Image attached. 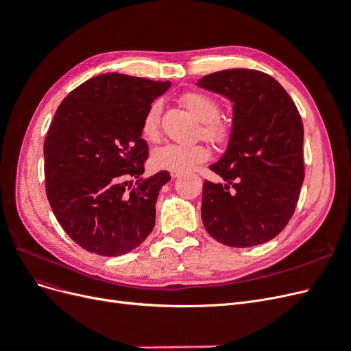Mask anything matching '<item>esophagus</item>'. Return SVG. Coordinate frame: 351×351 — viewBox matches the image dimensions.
Masks as SVG:
<instances>
[{
    "instance_id": "1",
    "label": "esophagus",
    "mask_w": 351,
    "mask_h": 351,
    "mask_svg": "<svg viewBox=\"0 0 351 351\" xmlns=\"http://www.w3.org/2000/svg\"><path fill=\"white\" fill-rule=\"evenodd\" d=\"M177 177H180V173H177V171H171V178H177Z\"/></svg>"
}]
</instances>
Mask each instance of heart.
<instances>
[{
  "instance_id": "1",
  "label": "heart",
  "mask_w": 351,
  "mask_h": 351,
  "mask_svg": "<svg viewBox=\"0 0 351 351\" xmlns=\"http://www.w3.org/2000/svg\"><path fill=\"white\" fill-rule=\"evenodd\" d=\"M180 101L195 114L197 120L202 121L200 133L206 141L217 145L227 142L230 136V129L224 121L218 119L221 112V105L215 98L209 97V95L204 92L190 90L183 93ZM159 124H161V102L154 101L149 107L146 108L141 124V132L146 141H159V136H161ZM208 158L209 149L204 143H167L154 151L152 162L155 164V167L161 169L184 173L196 167L197 164L205 162Z\"/></svg>"
}]
</instances>
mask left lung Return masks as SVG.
Masks as SVG:
<instances>
[{
	"label": "left lung",
	"instance_id": "1",
	"mask_svg": "<svg viewBox=\"0 0 351 351\" xmlns=\"http://www.w3.org/2000/svg\"><path fill=\"white\" fill-rule=\"evenodd\" d=\"M197 84L234 102L228 147L209 167L226 184L204 182V226L230 247L267 243L289 224L304 180L299 110L277 80L258 70H222Z\"/></svg>",
	"mask_w": 351,
	"mask_h": 351
}]
</instances>
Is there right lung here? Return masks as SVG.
<instances>
[{
  "mask_svg": "<svg viewBox=\"0 0 351 351\" xmlns=\"http://www.w3.org/2000/svg\"><path fill=\"white\" fill-rule=\"evenodd\" d=\"M168 88L169 82L99 74L71 90L54 115L44 142L47 197L62 230L90 253L120 256L154 230L159 190L171 176L141 178L149 155L141 124Z\"/></svg>",
  "mask_w": 351,
  "mask_h": 351,
  "instance_id": "right-lung-1",
  "label": "right lung"
}]
</instances>
